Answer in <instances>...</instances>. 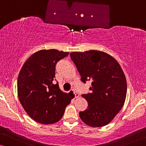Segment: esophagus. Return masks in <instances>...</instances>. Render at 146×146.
Instances as JSON below:
<instances>
[{"label": "esophagus", "instance_id": "obj_1", "mask_svg": "<svg viewBox=\"0 0 146 146\" xmlns=\"http://www.w3.org/2000/svg\"><path fill=\"white\" fill-rule=\"evenodd\" d=\"M71 92H72L74 93V94L76 98H78V97L79 96V94H78V92H75L74 90H72Z\"/></svg>", "mask_w": 146, "mask_h": 146}]
</instances>
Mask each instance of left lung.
<instances>
[{"label":"left lung","instance_id":"left-lung-1","mask_svg":"<svg viewBox=\"0 0 146 146\" xmlns=\"http://www.w3.org/2000/svg\"><path fill=\"white\" fill-rule=\"evenodd\" d=\"M70 58L86 84L92 81L91 93L82 96L88 106L79 115L86 124L102 127L112 120L122 108L127 93L124 73L118 62L110 55L101 51L70 53Z\"/></svg>","mask_w":146,"mask_h":146}]
</instances>
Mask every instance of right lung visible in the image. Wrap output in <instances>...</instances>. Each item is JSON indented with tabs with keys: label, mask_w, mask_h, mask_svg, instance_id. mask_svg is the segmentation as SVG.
Returning <instances> with one entry per match:
<instances>
[{
	"label": "right lung",
	"mask_w": 146,
	"mask_h": 146,
	"mask_svg": "<svg viewBox=\"0 0 146 146\" xmlns=\"http://www.w3.org/2000/svg\"><path fill=\"white\" fill-rule=\"evenodd\" d=\"M68 52L42 50L33 54L24 64L17 81L21 105L34 120L44 124L58 121L72 98L54 84L58 62L68 55Z\"/></svg>",
	"instance_id": "add662e5"
}]
</instances>
